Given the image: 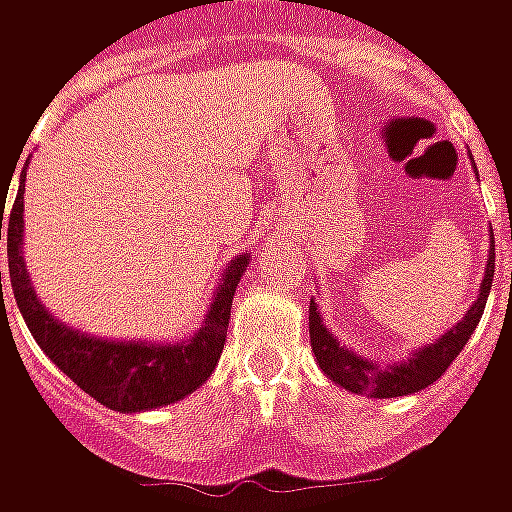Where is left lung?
Instances as JSON below:
<instances>
[{"instance_id": "obj_1", "label": "left lung", "mask_w": 512, "mask_h": 512, "mask_svg": "<svg viewBox=\"0 0 512 512\" xmlns=\"http://www.w3.org/2000/svg\"><path fill=\"white\" fill-rule=\"evenodd\" d=\"M512 238V233H510ZM494 230H491V252H488V266H485V277L480 282V293L474 304L466 310L463 321L444 332L436 343L419 348L414 354L408 356L406 362H397V365L378 367L373 359L354 354L351 348H345L332 332L323 326L321 310L318 304L310 301V343L312 354L318 359V365L326 376L332 378L334 384H340L354 395H367V397H403L411 392L425 389L433 381H439L444 376V370L452 365V359L461 354L466 340L472 337L477 323L483 318L485 301L491 293V282H494Z\"/></svg>"}]
</instances>
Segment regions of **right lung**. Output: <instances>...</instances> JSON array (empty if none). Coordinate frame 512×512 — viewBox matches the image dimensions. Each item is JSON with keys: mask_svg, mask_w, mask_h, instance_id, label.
Instances as JSON below:
<instances>
[{"mask_svg": "<svg viewBox=\"0 0 512 512\" xmlns=\"http://www.w3.org/2000/svg\"><path fill=\"white\" fill-rule=\"evenodd\" d=\"M24 178L18 186L13 208L5 213V191H2L0 208V241H7V266H10V285L13 296L35 343L43 348L62 373L73 378V384L82 386L84 392L95 397L98 403L115 408V411H147L183 400L194 389H200L213 367L219 362L230 323V307L241 274L246 271L249 257L238 255L227 266L222 285L213 293L208 315L202 321L200 332L178 345L156 343H117V340H101L90 337L79 329H71L60 323L35 296V288L29 282L27 266L21 257V241H24ZM0 296H2V271H0Z\"/></svg>", "mask_w": 512, "mask_h": 512, "instance_id": "obj_1", "label": "right lung"}]
</instances>
